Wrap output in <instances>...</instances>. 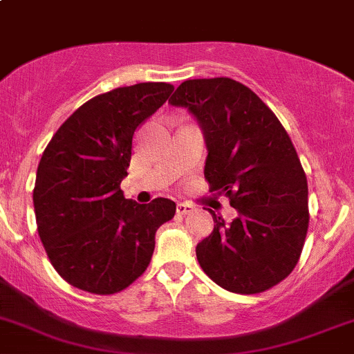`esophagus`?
Masks as SVG:
<instances>
[{"mask_svg": "<svg viewBox=\"0 0 354 354\" xmlns=\"http://www.w3.org/2000/svg\"><path fill=\"white\" fill-rule=\"evenodd\" d=\"M193 209H195V208H193L192 205H188V203H178L176 205L178 215H188V213H192Z\"/></svg>", "mask_w": 354, "mask_h": 354, "instance_id": "1", "label": "esophagus"}]
</instances>
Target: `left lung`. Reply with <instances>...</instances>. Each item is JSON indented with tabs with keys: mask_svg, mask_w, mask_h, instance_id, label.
<instances>
[{
	"mask_svg": "<svg viewBox=\"0 0 354 354\" xmlns=\"http://www.w3.org/2000/svg\"><path fill=\"white\" fill-rule=\"evenodd\" d=\"M169 104L195 115L208 156L209 192L228 196L239 216L196 245L201 269L236 294H259L294 270L309 227L308 178L296 147L260 97L228 77L186 80Z\"/></svg>",
	"mask_w": 354,
	"mask_h": 354,
	"instance_id": "8db88e82",
	"label": "left lung"
}]
</instances>
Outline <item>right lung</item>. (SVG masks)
Returning a JSON list of instances; mask_svg holds the SVG:
<instances>
[{"mask_svg":"<svg viewBox=\"0 0 354 354\" xmlns=\"http://www.w3.org/2000/svg\"><path fill=\"white\" fill-rule=\"evenodd\" d=\"M174 87L142 82L87 100L58 127L37 169L33 207L50 262L77 289L109 296L129 287L149 266L154 235L176 212L156 198H124L134 131Z\"/></svg>","mask_w":354,"mask_h":354,"instance_id":"right-lung-1","label":"right lung"}]
</instances>
